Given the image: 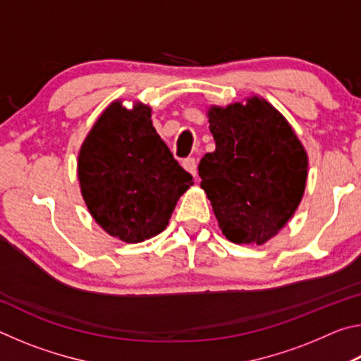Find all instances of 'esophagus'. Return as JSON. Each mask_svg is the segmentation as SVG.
Instances as JSON below:
<instances>
[{"mask_svg":"<svg viewBox=\"0 0 361 361\" xmlns=\"http://www.w3.org/2000/svg\"><path fill=\"white\" fill-rule=\"evenodd\" d=\"M183 167H185V170H188L192 176H197V161H195L194 157L185 159V161H183Z\"/></svg>","mask_w":361,"mask_h":361,"instance_id":"1","label":"esophagus"}]
</instances>
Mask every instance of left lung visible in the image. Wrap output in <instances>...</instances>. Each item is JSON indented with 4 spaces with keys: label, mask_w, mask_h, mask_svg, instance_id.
<instances>
[{
    "label": "left lung",
    "mask_w": 361,
    "mask_h": 361,
    "mask_svg": "<svg viewBox=\"0 0 361 361\" xmlns=\"http://www.w3.org/2000/svg\"><path fill=\"white\" fill-rule=\"evenodd\" d=\"M209 122L216 149L199 164L200 186L226 239L261 245L301 202L307 154L283 116L258 97L212 106Z\"/></svg>",
    "instance_id": "obj_1"
}]
</instances>
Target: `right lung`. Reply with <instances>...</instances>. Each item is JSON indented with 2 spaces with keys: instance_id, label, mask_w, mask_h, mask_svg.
<instances>
[{
  "instance_id": "obj_1",
  "label": "right lung",
  "mask_w": 361,
  "mask_h": 361,
  "mask_svg": "<svg viewBox=\"0 0 361 361\" xmlns=\"http://www.w3.org/2000/svg\"><path fill=\"white\" fill-rule=\"evenodd\" d=\"M90 215L109 235L138 243L166 229L192 176L151 122V109L114 102L95 122L78 157Z\"/></svg>"
}]
</instances>
